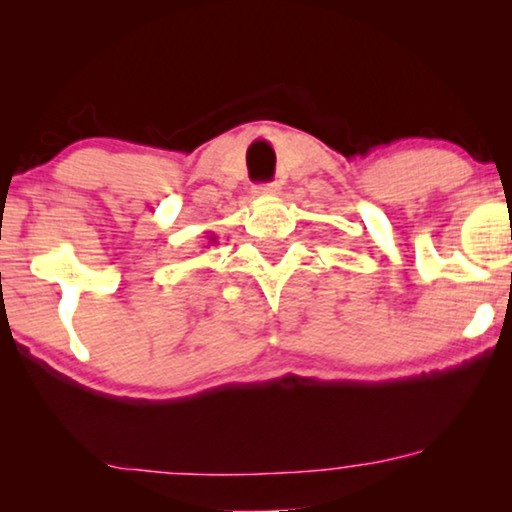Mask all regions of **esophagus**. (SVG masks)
<instances>
[{
    "instance_id": "obj_1",
    "label": "esophagus",
    "mask_w": 512,
    "mask_h": 512,
    "mask_svg": "<svg viewBox=\"0 0 512 512\" xmlns=\"http://www.w3.org/2000/svg\"><path fill=\"white\" fill-rule=\"evenodd\" d=\"M256 195H263V198H268V195H277L279 193V184L277 181H272V184H261L254 188Z\"/></svg>"
}]
</instances>
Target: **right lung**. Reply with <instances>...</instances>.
Masks as SVG:
<instances>
[{
  "mask_svg": "<svg viewBox=\"0 0 512 512\" xmlns=\"http://www.w3.org/2000/svg\"><path fill=\"white\" fill-rule=\"evenodd\" d=\"M212 242H214V237H212Z\"/></svg>",
  "mask_w": 512,
  "mask_h": 512,
  "instance_id": "add662e5",
  "label": "right lung"
}]
</instances>
